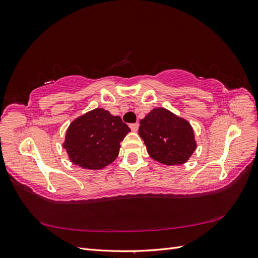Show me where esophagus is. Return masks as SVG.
<instances>
[{
  "label": "esophagus",
  "mask_w": 258,
  "mask_h": 258,
  "mask_svg": "<svg viewBox=\"0 0 258 258\" xmlns=\"http://www.w3.org/2000/svg\"><path fill=\"white\" fill-rule=\"evenodd\" d=\"M129 127H130L131 131L137 132V131H138V129H139V123H138V122H136V123H130V124H129Z\"/></svg>",
  "instance_id": "obj_1"
}]
</instances>
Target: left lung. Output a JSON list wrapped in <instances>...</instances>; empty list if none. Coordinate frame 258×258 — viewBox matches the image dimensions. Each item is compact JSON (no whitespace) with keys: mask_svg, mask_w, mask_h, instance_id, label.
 Masks as SVG:
<instances>
[{"mask_svg":"<svg viewBox=\"0 0 258 258\" xmlns=\"http://www.w3.org/2000/svg\"><path fill=\"white\" fill-rule=\"evenodd\" d=\"M139 135L148 155L167 166L185 163L197 147L191 124L163 107L153 108L140 120Z\"/></svg>","mask_w":258,"mask_h":258,"instance_id":"left-lung-1","label":"left lung"}]
</instances>
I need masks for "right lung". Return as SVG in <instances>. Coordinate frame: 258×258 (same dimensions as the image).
Returning a JSON list of instances; mask_svg holds the SVG:
<instances>
[{"mask_svg": "<svg viewBox=\"0 0 258 258\" xmlns=\"http://www.w3.org/2000/svg\"><path fill=\"white\" fill-rule=\"evenodd\" d=\"M129 132L119 116L97 107L70 123L62 146L74 165L100 170L117 158L120 142Z\"/></svg>", "mask_w": 258, "mask_h": 258, "instance_id": "add662e5", "label": "right lung"}]
</instances>
